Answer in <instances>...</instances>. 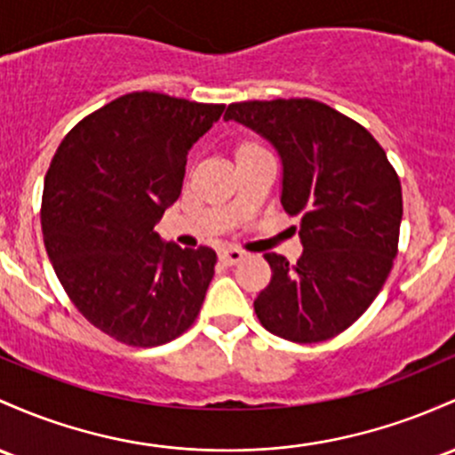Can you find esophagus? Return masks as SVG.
I'll return each mask as SVG.
<instances>
[{
    "instance_id": "1",
    "label": "esophagus",
    "mask_w": 455,
    "mask_h": 455,
    "mask_svg": "<svg viewBox=\"0 0 455 455\" xmlns=\"http://www.w3.org/2000/svg\"><path fill=\"white\" fill-rule=\"evenodd\" d=\"M243 257H246V252L237 251V248H224V251L220 252V261H222L224 266H235V263L242 261Z\"/></svg>"
}]
</instances>
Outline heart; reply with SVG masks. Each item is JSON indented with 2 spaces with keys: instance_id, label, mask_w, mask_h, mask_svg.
<instances>
[{
  "instance_id": "heart-1",
  "label": "heart",
  "mask_w": 455,
  "mask_h": 455,
  "mask_svg": "<svg viewBox=\"0 0 455 455\" xmlns=\"http://www.w3.org/2000/svg\"><path fill=\"white\" fill-rule=\"evenodd\" d=\"M257 151H261V148H259L257 144H251V142H246V144H242V147L237 148V157H242V155H251V153H257Z\"/></svg>"
}]
</instances>
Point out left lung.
Instances as JSON below:
<instances>
[{"mask_svg":"<svg viewBox=\"0 0 455 455\" xmlns=\"http://www.w3.org/2000/svg\"><path fill=\"white\" fill-rule=\"evenodd\" d=\"M281 157V204L300 216L296 266L267 252L272 281L254 300L259 322L296 343L326 341L376 300L397 254L402 186L371 133L313 99L228 106Z\"/></svg>","mask_w":455,"mask_h":455,"instance_id":"left-lung-1","label":"left lung"}]
</instances>
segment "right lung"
Wrapping results in <instances>:
<instances>
[{"label":"right lung","instance_id":"right-lung-1","mask_svg":"<svg viewBox=\"0 0 455 455\" xmlns=\"http://www.w3.org/2000/svg\"><path fill=\"white\" fill-rule=\"evenodd\" d=\"M224 106L132 92L62 140L43 192V239L64 291L92 326L153 347L186 332L213 278L212 248L153 231L181 194L188 153Z\"/></svg>","mask_w":455,"mask_h":455}]
</instances>
